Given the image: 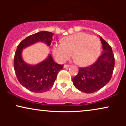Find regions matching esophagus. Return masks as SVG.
<instances>
[{
  "instance_id": "1",
  "label": "esophagus",
  "mask_w": 126,
  "mask_h": 126,
  "mask_svg": "<svg viewBox=\"0 0 126 126\" xmlns=\"http://www.w3.org/2000/svg\"><path fill=\"white\" fill-rule=\"evenodd\" d=\"M70 67V65H67V64H64V66H63V67L64 68H68Z\"/></svg>"
}]
</instances>
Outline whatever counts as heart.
<instances>
[{
  "label": "heart",
  "instance_id": "obj_1",
  "mask_svg": "<svg viewBox=\"0 0 126 126\" xmlns=\"http://www.w3.org/2000/svg\"><path fill=\"white\" fill-rule=\"evenodd\" d=\"M100 50L101 42L97 37L79 32L67 36L62 43L55 44L53 54L60 63H64L72 54L78 65L87 66L96 60Z\"/></svg>",
  "mask_w": 126,
  "mask_h": 126
}]
</instances>
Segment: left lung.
<instances>
[{
    "label": "left lung",
    "instance_id": "obj_1",
    "mask_svg": "<svg viewBox=\"0 0 126 126\" xmlns=\"http://www.w3.org/2000/svg\"><path fill=\"white\" fill-rule=\"evenodd\" d=\"M103 51L94 64L79 68L78 74L72 79L73 85L82 92L91 94L106 85L110 80L114 67V57L111 46L101 37Z\"/></svg>",
    "mask_w": 126,
    "mask_h": 126
}]
</instances>
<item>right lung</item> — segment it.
Masks as SVG:
<instances>
[{"mask_svg": "<svg viewBox=\"0 0 126 126\" xmlns=\"http://www.w3.org/2000/svg\"><path fill=\"white\" fill-rule=\"evenodd\" d=\"M53 35L51 32L40 31L27 37L17 47L14 62L16 75L19 83L31 92L41 93L49 90L53 86L63 64L56 63L50 54L43 61L36 64H30L23 59L22 51L38 43H43L49 47Z\"/></svg>", "mask_w": 126, "mask_h": 126, "instance_id": "obj_1", "label": "right lung"}]
</instances>
